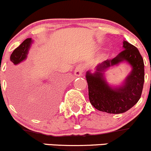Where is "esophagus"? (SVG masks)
Instances as JSON below:
<instances>
[{"label":"esophagus","instance_id":"34e87169","mask_svg":"<svg viewBox=\"0 0 151 151\" xmlns=\"http://www.w3.org/2000/svg\"><path fill=\"white\" fill-rule=\"evenodd\" d=\"M83 70H84V66L83 65H78L76 67L75 71H74V73L76 76H80L83 73Z\"/></svg>","mask_w":151,"mask_h":151}]
</instances>
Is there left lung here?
<instances>
[{
    "label": "left lung",
    "instance_id": "obj_1",
    "mask_svg": "<svg viewBox=\"0 0 151 151\" xmlns=\"http://www.w3.org/2000/svg\"><path fill=\"white\" fill-rule=\"evenodd\" d=\"M126 60L132 67L125 84L112 89L103 78L104 70ZM90 104L96 109L109 114L124 113L132 108L141 98L145 81L143 59L138 49L127 41L123 42V50L111 60L104 61L96 68L95 73H86Z\"/></svg>",
    "mask_w": 151,
    "mask_h": 151
}]
</instances>
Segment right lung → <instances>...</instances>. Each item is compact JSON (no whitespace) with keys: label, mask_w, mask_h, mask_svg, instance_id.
Returning a JSON list of instances; mask_svg holds the SVG:
<instances>
[{"label":"right lung","mask_w":151,"mask_h":151,"mask_svg":"<svg viewBox=\"0 0 151 151\" xmlns=\"http://www.w3.org/2000/svg\"><path fill=\"white\" fill-rule=\"evenodd\" d=\"M31 38H27L26 40H25L20 45L19 47H17V48L14 49V51L12 52V53L11 54L10 56V60H11L12 65H17L20 62H21L22 61H23L26 58L27 53L28 52V49H29L30 45H31ZM14 74H12V76L10 78H12V79L10 81H12V82L14 83ZM15 82V81H14ZM14 85V84H13Z\"/></svg>","instance_id":"add662e5"}]
</instances>
